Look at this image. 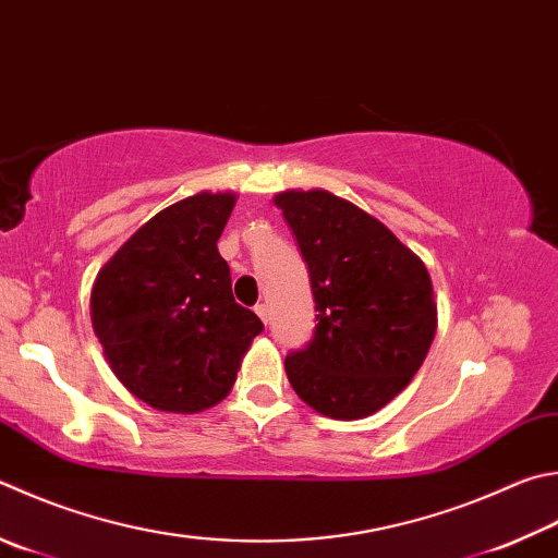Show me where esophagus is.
I'll return each mask as SVG.
<instances>
[{"instance_id":"esophagus-1","label":"esophagus","mask_w":558,"mask_h":558,"mask_svg":"<svg viewBox=\"0 0 558 558\" xmlns=\"http://www.w3.org/2000/svg\"><path fill=\"white\" fill-rule=\"evenodd\" d=\"M256 314L260 317L263 324L270 322V314H268V305H256Z\"/></svg>"}]
</instances>
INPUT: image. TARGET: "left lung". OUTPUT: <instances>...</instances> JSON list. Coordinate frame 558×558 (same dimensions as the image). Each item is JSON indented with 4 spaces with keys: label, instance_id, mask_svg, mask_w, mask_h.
Listing matches in <instances>:
<instances>
[{
    "label": "left lung",
    "instance_id": "obj_1",
    "mask_svg": "<svg viewBox=\"0 0 558 558\" xmlns=\"http://www.w3.org/2000/svg\"><path fill=\"white\" fill-rule=\"evenodd\" d=\"M276 205L298 239L314 298L312 339L286 356L302 400L333 420L388 404L437 331L429 272L378 219L327 190L280 192Z\"/></svg>",
    "mask_w": 558,
    "mask_h": 558
}]
</instances>
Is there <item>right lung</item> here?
Listing matches in <instances>:
<instances>
[{
	"label": "right lung",
	"mask_w": 558,
	"mask_h": 558,
	"mask_svg": "<svg viewBox=\"0 0 558 558\" xmlns=\"http://www.w3.org/2000/svg\"><path fill=\"white\" fill-rule=\"evenodd\" d=\"M236 197L199 192L146 221L93 290V327L114 376L163 412H199L236 380L263 322L231 295L217 241Z\"/></svg>",
	"instance_id": "right-lung-1"
}]
</instances>
